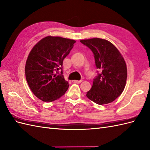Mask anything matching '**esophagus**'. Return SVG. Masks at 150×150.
Wrapping results in <instances>:
<instances>
[{"mask_svg":"<svg viewBox=\"0 0 150 150\" xmlns=\"http://www.w3.org/2000/svg\"><path fill=\"white\" fill-rule=\"evenodd\" d=\"M82 81V80H80V81H76V80H74V81H72L73 82H75V83H81Z\"/></svg>","mask_w":150,"mask_h":150,"instance_id":"1","label":"esophagus"}]
</instances>
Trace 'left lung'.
<instances>
[{
    "label": "left lung",
    "mask_w": 150,
    "mask_h": 150,
    "mask_svg": "<svg viewBox=\"0 0 150 150\" xmlns=\"http://www.w3.org/2000/svg\"><path fill=\"white\" fill-rule=\"evenodd\" d=\"M92 51L95 65L100 70L93 79V86L86 96L98 105L109 103L123 91L127 78L125 61L116 47L109 41L92 38L81 40Z\"/></svg>",
    "instance_id": "left-lung-1"
}]
</instances>
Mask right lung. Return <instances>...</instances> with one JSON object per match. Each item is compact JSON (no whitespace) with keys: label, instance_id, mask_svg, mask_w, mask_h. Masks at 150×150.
<instances>
[{"label":"right lung","instance_id":"right-lung-1","mask_svg":"<svg viewBox=\"0 0 150 150\" xmlns=\"http://www.w3.org/2000/svg\"><path fill=\"white\" fill-rule=\"evenodd\" d=\"M75 42L50 36L34 45L27 57L25 71L28 85L37 98L43 102H53L67 91L69 84L62 75V62Z\"/></svg>","mask_w":150,"mask_h":150}]
</instances>
